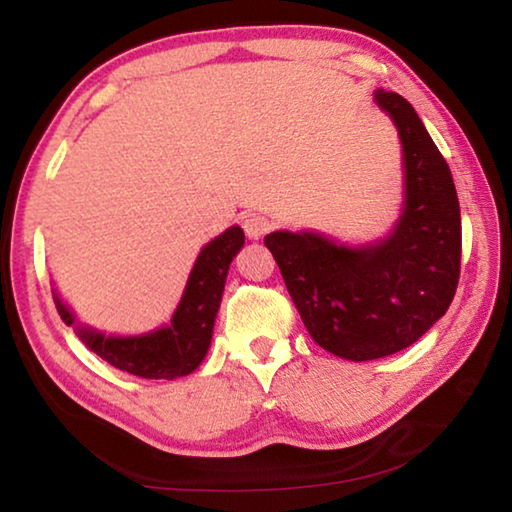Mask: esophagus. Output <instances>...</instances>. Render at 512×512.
Returning <instances> with one entry per match:
<instances>
[{
  "label": "esophagus",
  "instance_id": "34e87169",
  "mask_svg": "<svg viewBox=\"0 0 512 512\" xmlns=\"http://www.w3.org/2000/svg\"><path fill=\"white\" fill-rule=\"evenodd\" d=\"M273 228V223H271V219H266L264 214H246L244 216V230H246V235L250 237V239H259V237H264L268 230Z\"/></svg>",
  "mask_w": 512,
  "mask_h": 512
}]
</instances>
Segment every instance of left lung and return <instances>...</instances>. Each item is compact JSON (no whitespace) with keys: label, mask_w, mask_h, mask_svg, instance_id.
<instances>
[{"label":"left lung","mask_w":512,"mask_h":512,"mask_svg":"<svg viewBox=\"0 0 512 512\" xmlns=\"http://www.w3.org/2000/svg\"><path fill=\"white\" fill-rule=\"evenodd\" d=\"M375 101L404 149L406 201L393 235L345 248L314 232L264 237L302 323L320 348L350 361L409 348L445 316L461 277V207L443 153L397 92Z\"/></svg>","instance_id":"obj_1"}]
</instances>
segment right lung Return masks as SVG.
<instances>
[{"label":"right lung","instance_id":"obj_1","mask_svg":"<svg viewBox=\"0 0 512 512\" xmlns=\"http://www.w3.org/2000/svg\"><path fill=\"white\" fill-rule=\"evenodd\" d=\"M244 246V230L232 225L223 235L210 241L198 255L189 275L183 300L171 318L169 327L153 334L103 336L88 327H76V334L103 361L142 379H176L201 366L212 341L216 311L221 305L225 275L232 257ZM56 309L65 325L74 323L72 311L56 298Z\"/></svg>","mask_w":512,"mask_h":512}]
</instances>
